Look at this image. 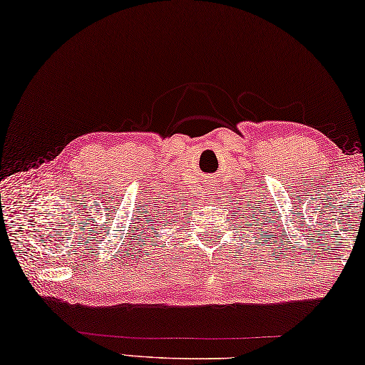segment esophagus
I'll return each instance as SVG.
<instances>
[{
    "instance_id": "obj_1",
    "label": "esophagus",
    "mask_w": 365,
    "mask_h": 365,
    "mask_svg": "<svg viewBox=\"0 0 365 365\" xmlns=\"http://www.w3.org/2000/svg\"><path fill=\"white\" fill-rule=\"evenodd\" d=\"M208 192H213V190H208Z\"/></svg>"
}]
</instances>
